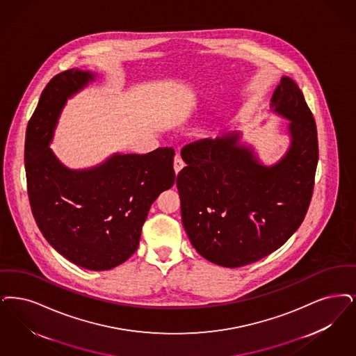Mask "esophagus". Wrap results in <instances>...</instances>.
Instances as JSON below:
<instances>
[{
  "instance_id": "1",
  "label": "esophagus",
  "mask_w": 356,
  "mask_h": 356,
  "mask_svg": "<svg viewBox=\"0 0 356 356\" xmlns=\"http://www.w3.org/2000/svg\"><path fill=\"white\" fill-rule=\"evenodd\" d=\"M184 161H183L181 156H180V155H176L175 160H173V170H175V173L177 175L179 172L184 168Z\"/></svg>"
}]
</instances>
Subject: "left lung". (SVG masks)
Masks as SVG:
<instances>
[{
  "instance_id": "8db88e82",
  "label": "left lung",
  "mask_w": 356,
  "mask_h": 356,
  "mask_svg": "<svg viewBox=\"0 0 356 356\" xmlns=\"http://www.w3.org/2000/svg\"><path fill=\"white\" fill-rule=\"evenodd\" d=\"M270 113L286 119L289 147L266 164L233 129L181 151L176 185L188 238L200 256L240 268L281 248L302 224L318 164L315 120L298 85L282 76Z\"/></svg>"
}]
</instances>
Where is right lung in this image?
<instances>
[{"label":"right lung","mask_w":356,"mask_h":356,"mask_svg":"<svg viewBox=\"0 0 356 356\" xmlns=\"http://www.w3.org/2000/svg\"><path fill=\"white\" fill-rule=\"evenodd\" d=\"M98 72L72 69L56 75L29 122L25 168L31 212L59 254L87 270L114 269L132 256L159 195L175 184L171 147L115 152L90 168L72 170L49 147L74 95Z\"/></svg>","instance_id":"1"}]
</instances>
